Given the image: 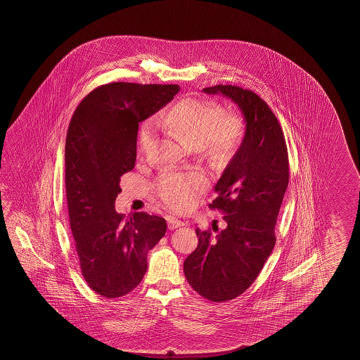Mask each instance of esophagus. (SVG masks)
I'll use <instances>...</instances> for the list:
<instances>
[{"label":"esophagus","mask_w":360,"mask_h":360,"mask_svg":"<svg viewBox=\"0 0 360 360\" xmlns=\"http://www.w3.org/2000/svg\"><path fill=\"white\" fill-rule=\"evenodd\" d=\"M167 225H169V230H174L176 229V228H180V226H184L185 224L181 220H177L175 217H169L167 219Z\"/></svg>","instance_id":"34e87169"}]
</instances>
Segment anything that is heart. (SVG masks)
<instances>
[{
    "label": "heart",
    "mask_w": 360,
    "mask_h": 360,
    "mask_svg": "<svg viewBox=\"0 0 360 360\" xmlns=\"http://www.w3.org/2000/svg\"><path fill=\"white\" fill-rule=\"evenodd\" d=\"M222 112L221 105L214 100L186 98L162 112L157 123L184 143L203 149L211 160L224 161L233 155L243 138V122L236 113ZM153 136V122L143 123L139 129L140 153L146 152ZM205 186L206 179L199 172L165 174L158 180L157 191L166 206L183 211Z\"/></svg>",
    "instance_id": "heart-1"
}]
</instances>
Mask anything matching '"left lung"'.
I'll use <instances>...</instances> for the list:
<instances>
[{
    "label": "left lung",
    "mask_w": 360,
    "mask_h": 360,
    "mask_svg": "<svg viewBox=\"0 0 360 360\" xmlns=\"http://www.w3.org/2000/svg\"><path fill=\"white\" fill-rule=\"evenodd\" d=\"M233 100L245 121V138L214 185L211 208L226 228L195 233L198 247L184 262L191 288L205 299H236L255 282L276 245V222L290 180L288 152L276 115L257 94L231 84L203 89Z\"/></svg>",
    "instance_id": "left-lung-1"
}]
</instances>
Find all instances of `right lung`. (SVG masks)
<instances>
[{
  "instance_id": "obj_1",
  "label": "right lung",
  "mask_w": 360,
  "mask_h": 360,
  "mask_svg": "<svg viewBox=\"0 0 360 360\" xmlns=\"http://www.w3.org/2000/svg\"><path fill=\"white\" fill-rule=\"evenodd\" d=\"M179 84L112 82L77 107L65 140L69 224L86 283L117 299L143 281L146 255L167 230L146 212H115L123 174L135 167L139 123L174 99Z\"/></svg>"
}]
</instances>
